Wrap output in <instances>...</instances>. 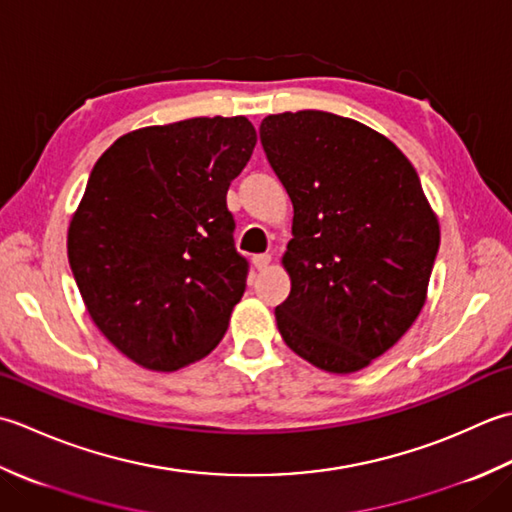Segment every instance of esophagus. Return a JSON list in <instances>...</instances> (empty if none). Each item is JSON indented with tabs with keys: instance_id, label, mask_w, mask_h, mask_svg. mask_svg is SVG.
I'll return each mask as SVG.
<instances>
[{
	"instance_id": "1",
	"label": "esophagus",
	"mask_w": 512,
	"mask_h": 512,
	"mask_svg": "<svg viewBox=\"0 0 512 512\" xmlns=\"http://www.w3.org/2000/svg\"><path fill=\"white\" fill-rule=\"evenodd\" d=\"M269 263H271V256L269 254H258V256H254V265H256V269H267L269 267Z\"/></svg>"
}]
</instances>
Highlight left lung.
I'll return each mask as SVG.
<instances>
[{
    "label": "left lung",
    "instance_id": "left-lung-1",
    "mask_svg": "<svg viewBox=\"0 0 512 512\" xmlns=\"http://www.w3.org/2000/svg\"><path fill=\"white\" fill-rule=\"evenodd\" d=\"M260 141L294 203L276 307L287 347L329 373H356L420 316L440 223L402 150L331 112L269 114Z\"/></svg>",
    "mask_w": 512,
    "mask_h": 512
}]
</instances>
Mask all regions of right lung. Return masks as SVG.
Returning a JSON list of instances; mask_svg holds the SVG:
<instances>
[{
  "mask_svg": "<svg viewBox=\"0 0 512 512\" xmlns=\"http://www.w3.org/2000/svg\"><path fill=\"white\" fill-rule=\"evenodd\" d=\"M254 145L247 117H196L123 134L92 168L70 269L92 322L139 367L176 371L223 340L247 280L227 190Z\"/></svg>",
  "mask_w": 512,
  "mask_h": 512,
  "instance_id": "right-lung-1",
  "label": "right lung"
}]
</instances>
